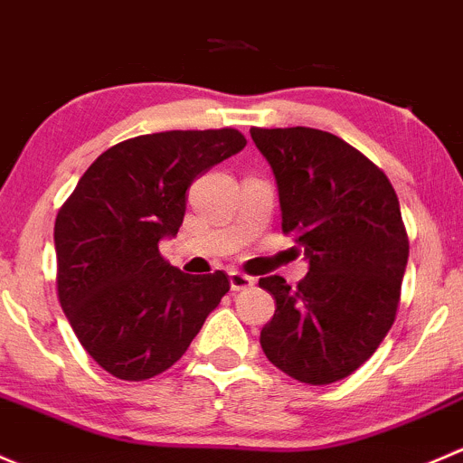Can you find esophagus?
Segmentation results:
<instances>
[{"instance_id": "esophagus-1", "label": "esophagus", "mask_w": 463, "mask_h": 463, "mask_svg": "<svg viewBox=\"0 0 463 463\" xmlns=\"http://www.w3.org/2000/svg\"><path fill=\"white\" fill-rule=\"evenodd\" d=\"M254 283H256V280L251 279V276L242 274V271H230V285H232L233 292H238V289L251 288Z\"/></svg>"}]
</instances>
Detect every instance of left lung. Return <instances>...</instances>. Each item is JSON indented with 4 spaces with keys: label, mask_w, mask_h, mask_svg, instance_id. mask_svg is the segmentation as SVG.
<instances>
[{
    "label": "left lung",
    "mask_w": 463,
    "mask_h": 463,
    "mask_svg": "<svg viewBox=\"0 0 463 463\" xmlns=\"http://www.w3.org/2000/svg\"><path fill=\"white\" fill-rule=\"evenodd\" d=\"M250 133L274 171L283 232L309 265L297 288L280 276L259 280L276 301L260 347L301 383H335L374 354L394 323L410 250L399 198L379 166L332 133Z\"/></svg>",
    "instance_id": "8db88e82"
}]
</instances>
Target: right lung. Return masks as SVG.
<instances>
[{
    "label": "right lung",
    "mask_w": 463,
    "mask_h": 463,
    "mask_svg": "<svg viewBox=\"0 0 463 463\" xmlns=\"http://www.w3.org/2000/svg\"><path fill=\"white\" fill-rule=\"evenodd\" d=\"M236 128L162 131L104 151L55 218L57 297L84 350L125 381L169 370L230 292L222 271L192 276L160 256L187 189L245 149Z\"/></svg>",
    "instance_id": "right-lung-1"
}]
</instances>
